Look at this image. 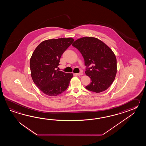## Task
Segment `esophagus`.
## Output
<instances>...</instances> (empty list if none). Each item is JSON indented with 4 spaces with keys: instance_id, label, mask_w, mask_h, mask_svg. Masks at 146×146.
I'll return each mask as SVG.
<instances>
[{
    "instance_id": "1",
    "label": "esophagus",
    "mask_w": 146,
    "mask_h": 146,
    "mask_svg": "<svg viewBox=\"0 0 146 146\" xmlns=\"http://www.w3.org/2000/svg\"><path fill=\"white\" fill-rule=\"evenodd\" d=\"M77 74V76H81V75L83 74V72H80L78 73V74Z\"/></svg>"
}]
</instances>
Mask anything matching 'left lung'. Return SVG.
<instances>
[{"mask_svg":"<svg viewBox=\"0 0 146 146\" xmlns=\"http://www.w3.org/2000/svg\"><path fill=\"white\" fill-rule=\"evenodd\" d=\"M84 57L85 73L91 82L86 87L90 91L100 93L108 89L117 72L116 58L112 50L97 38L84 37L72 44Z\"/></svg>","mask_w":146,"mask_h":146,"instance_id":"obj_1","label":"left lung"}]
</instances>
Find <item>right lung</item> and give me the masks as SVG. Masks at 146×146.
Segmentation results:
<instances>
[{
    "instance_id": "obj_1",
    "label": "right lung",
    "mask_w": 146,
    "mask_h": 146,
    "mask_svg": "<svg viewBox=\"0 0 146 146\" xmlns=\"http://www.w3.org/2000/svg\"><path fill=\"white\" fill-rule=\"evenodd\" d=\"M74 40L71 37L44 40L32 55L30 67L32 80L47 96H57L68 87L73 74L56 69L62 54Z\"/></svg>"
}]
</instances>
